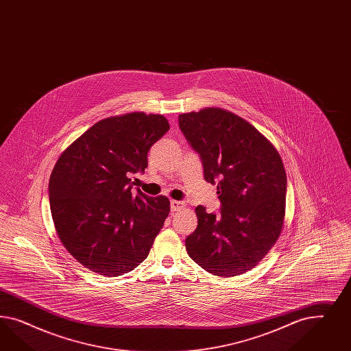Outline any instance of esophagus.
<instances>
[{
    "instance_id": "1",
    "label": "esophagus",
    "mask_w": 351,
    "mask_h": 351,
    "mask_svg": "<svg viewBox=\"0 0 351 351\" xmlns=\"http://www.w3.org/2000/svg\"><path fill=\"white\" fill-rule=\"evenodd\" d=\"M182 207H184V202L171 201V211H179Z\"/></svg>"
}]
</instances>
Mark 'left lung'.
<instances>
[{"label": "left lung", "mask_w": 351, "mask_h": 351, "mask_svg": "<svg viewBox=\"0 0 351 351\" xmlns=\"http://www.w3.org/2000/svg\"><path fill=\"white\" fill-rule=\"evenodd\" d=\"M179 128L202 160L204 180L217 184L220 213L198 206L186 237L191 260L213 276L243 274L280 234L287 176L276 148L243 118L219 108L179 116Z\"/></svg>", "instance_id": "obj_1"}]
</instances>
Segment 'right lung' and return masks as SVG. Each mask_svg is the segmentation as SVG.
<instances>
[{
	"label": "right lung",
	"mask_w": 351,
	"mask_h": 351,
	"mask_svg": "<svg viewBox=\"0 0 351 351\" xmlns=\"http://www.w3.org/2000/svg\"><path fill=\"white\" fill-rule=\"evenodd\" d=\"M170 130L160 114L106 118L65 149L53 167L49 198L66 251L100 276H122L149 255L170 213V201L149 197L131 176L148 166V152Z\"/></svg>",
	"instance_id": "right-lung-1"
}]
</instances>
